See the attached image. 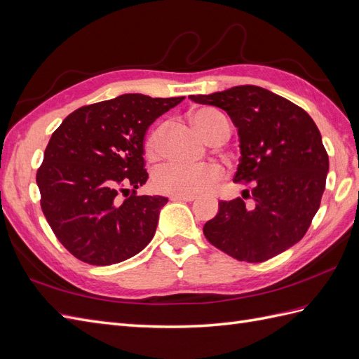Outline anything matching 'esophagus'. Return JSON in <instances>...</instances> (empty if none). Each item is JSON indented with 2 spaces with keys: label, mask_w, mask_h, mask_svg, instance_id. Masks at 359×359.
Listing matches in <instances>:
<instances>
[{
  "label": "esophagus",
  "mask_w": 359,
  "mask_h": 359,
  "mask_svg": "<svg viewBox=\"0 0 359 359\" xmlns=\"http://www.w3.org/2000/svg\"><path fill=\"white\" fill-rule=\"evenodd\" d=\"M196 198H197L196 196H188V194H176L171 197V200H182V201H194Z\"/></svg>",
  "instance_id": "1"
}]
</instances>
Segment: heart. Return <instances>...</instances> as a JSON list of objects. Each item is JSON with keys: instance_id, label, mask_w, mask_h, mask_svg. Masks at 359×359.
<instances>
[{"instance_id": "b5f03b06", "label": "heart", "mask_w": 359, "mask_h": 359, "mask_svg": "<svg viewBox=\"0 0 359 359\" xmlns=\"http://www.w3.org/2000/svg\"><path fill=\"white\" fill-rule=\"evenodd\" d=\"M219 116L223 115L214 109H198L191 114V123L201 135L208 137L210 128ZM161 133L162 127H158L147 137L145 151L149 156L158 154ZM222 177L223 170L217 163L189 167V165L170 162L156 170L153 182L156 188L162 192H168V194L197 196L208 192Z\"/></svg>"}]
</instances>
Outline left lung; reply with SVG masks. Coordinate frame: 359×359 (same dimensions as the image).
Segmentation results:
<instances>
[{
  "mask_svg": "<svg viewBox=\"0 0 359 359\" xmlns=\"http://www.w3.org/2000/svg\"><path fill=\"white\" fill-rule=\"evenodd\" d=\"M189 98L231 116L241 153L233 182L253 183L252 206L241 197L219 201L217 215L203 227L208 241L247 262L267 261L297 244L320 208L329 171L312 118L290 100L253 85Z\"/></svg>",
  "mask_w": 359,
  "mask_h": 359,
  "instance_id": "1",
  "label": "left lung"
}]
</instances>
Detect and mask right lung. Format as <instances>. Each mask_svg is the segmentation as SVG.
Returning <instances> with one entry per match:
<instances>
[{
	"instance_id": "add662e5",
	"label": "right lung",
	"mask_w": 359,
	"mask_h": 359,
	"mask_svg": "<svg viewBox=\"0 0 359 359\" xmlns=\"http://www.w3.org/2000/svg\"><path fill=\"white\" fill-rule=\"evenodd\" d=\"M183 98L124 94L74 110L51 135L36 174L41 206L57 240L80 261L118 264L153 240L168 197L136 196L149 179L144 136Z\"/></svg>"
}]
</instances>
